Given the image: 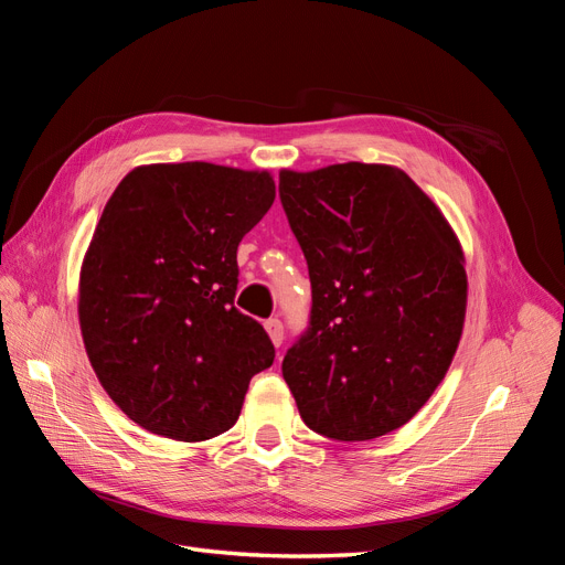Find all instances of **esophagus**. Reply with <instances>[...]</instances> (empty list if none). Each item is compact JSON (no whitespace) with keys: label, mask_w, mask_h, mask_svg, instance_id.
<instances>
[{"label":"esophagus","mask_w":565,"mask_h":565,"mask_svg":"<svg viewBox=\"0 0 565 565\" xmlns=\"http://www.w3.org/2000/svg\"><path fill=\"white\" fill-rule=\"evenodd\" d=\"M266 332H268L273 344H276V347L282 344V339H285V324H282L280 318H268V320H266Z\"/></svg>","instance_id":"1"}]
</instances>
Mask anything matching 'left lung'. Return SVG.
<instances>
[{"label":"left lung","instance_id":"left-lung-1","mask_svg":"<svg viewBox=\"0 0 565 565\" xmlns=\"http://www.w3.org/2000/svg\"><path fill=\"white\" fill-rule=\"evenodd\" d=\"M278 191L313 297L282 377L316 434L380 438L419 413L452 363L467 311L465 254L396 167L285 169Z\"/></svg>","mask_w":565,"mask_h":565}]
</instances>
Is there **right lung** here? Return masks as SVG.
<instances>
[{
    "label": "right lung",
    "mask_w": 565,
    "mask_h": 565,
    "mask_svg": "<svg viewBox=\"0 0 565 565\" xmlns=\"http://www.w3.org/2000/svg\"><path fill=\"white\" fill-rule=\"evenodd\" d=\"M273 200L268 172L210 162L136 167L110 195L82 264L79 328L98 382L146 431H228L273 365L262 322L233 303L237 245Z\"/></svg>",
    "instance_id": "obj_1"
}]
</instances>
